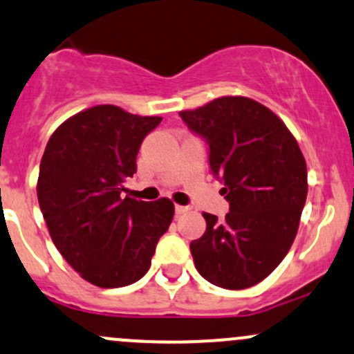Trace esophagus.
Masks as SVG:
<instances>
[{
	"label": "esophagus",
	"mask_w": 354,
	"mask_h": 354,
	"mask_svg": "<svg viewBox=\"0 0 354 354\" xmlns=\"http://www.w3.org/2000/svg\"><path fill=\"white\" fill-rule=\"evenodd\" d=\"M174 212H176V215H183V213L189 212V207H183V205H176V207H174Z\"/></svg>",
	"instance_id": "esophagus-1"
}]
</instances>
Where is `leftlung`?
<instances>
[{"label":"left lung","mask_w":354,"mask_h":354,"mask_svg":"<svg viewBox=\"0 0 354 354\" xmlns=\"http://www.w3.org/2000/svg\"><path fill=\"white\" fill-rule=\"evenodd\" d=\"M180 115L207 139L209 168L230 203L225 220L203 213L207 232L189 243L196 270L223 289L259 284L289 252L308 196V168L296 138L248 97H218Z\"/></svg>","instance_id":"obj_1"}]
</instances>
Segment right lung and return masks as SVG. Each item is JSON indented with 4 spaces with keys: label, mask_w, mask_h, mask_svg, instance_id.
Returning <instances> with one entry per match:
<instances>
[{
    "label": "right lung",
    "mask_w": 354,
    "mask_h": 354,
    "mask_svg": "<svg viewBox=\"0 0 354 354\" xmlns=\"http://www.w3.org/2000/svg\"><path fill=\"white\" fill-rule=\"evenodd\" d=\"M159 122L104 104L60 124L45 147L37 195L50 236L68 266L97 287L139 281L173 220L168 198H122L142 139Z\"/></svg>",
    "instance_id": "right-lung-1"
}]
</instances>
